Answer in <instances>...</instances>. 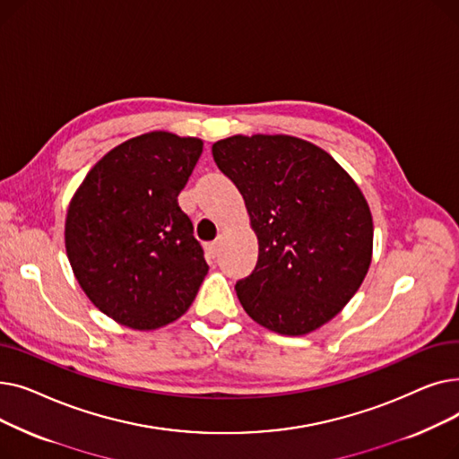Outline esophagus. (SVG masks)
Wrapping results in <instances>:
<instances>
[{"mask_svg": "<svg viewBox=\"0 0 459 459\" xmlns=\"http://www.w3.org/2000/svg\"><path fill=\"white\" fill-rule=\"evenodd\" d=\"M206 251H208V256H210V258H215V256H217V242H213V244H208Z\"/></svg>", "mask_w": 459, "mask_h": 459, "instance_id": "34e87169", "label": "esophagus"}]
</instances>
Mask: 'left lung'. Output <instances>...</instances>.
Returning <instances> with one entry per match:
<instances>
[{
  "instance_id": "1",
  "label": "left lung",
  "mask_w": 459,
  "mask_h": 459,
  "mask_svg": "<svg viewBox=\"0 0 459 459\" xmlns=\"http://www.w3.org/2000/svg\"><path fill=\"white\" fill-rule=\"evenodd\" d=\"M212 154L242 193L258 238L256 266L236 282L247 315L292 336L334 318L372 260V213L357 184L325 151L292 135H232Z\"/></svg>"
}]
</instances>
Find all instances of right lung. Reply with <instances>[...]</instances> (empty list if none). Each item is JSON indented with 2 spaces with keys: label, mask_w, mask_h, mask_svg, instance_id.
<instances>
[{
  "label": "right lung",
  "mask_w": 459,
  "mask_h": 459,
  "mask_svg": "<svg viewBox=\"0 0 459 459\" xmlns=\"http://www.w3.org/2000/svg\"><path fill=\"white\" fill-rule=\"evenodd\" d=\"M203 141L151 132L109 151L87 173L66 212L65 246L96 308L132 329L180 318L208 273L178 193Z\"/></svg>",
  "instance_id": "obj_1"
}]
</instances>
